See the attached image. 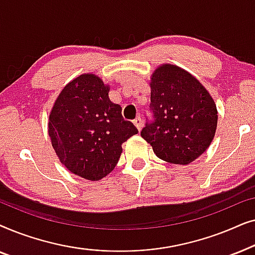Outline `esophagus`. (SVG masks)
Returning a JSON list of instances; mask_svg holds the SVG:
<instances>
[{"instance_id":"34e87169","label":"esophagus","mask_w":255,"mask_h":255,"mask_svg":"<svg viewBox=\"0 0 255 255\" xmlns=\"http://www.w3.org/2000/svg\"><path fill=\"white\" fill-rule=\"evenodd\" d=\"M133 124H134V127L137 128L139 131H140V128H141V127H142V120H141V117H137V118H135V120L133 121Z\"/></svg>"}]
</instances>
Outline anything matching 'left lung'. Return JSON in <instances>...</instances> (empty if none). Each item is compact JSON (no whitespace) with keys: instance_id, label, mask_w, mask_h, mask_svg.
Instances as JSON below:
<instances>
[{"instance_id":"obj_1","label":"left lung","mask_w":255,"mask_h":255,"mask_svg":"<svg viewBox=\"0 0 255 255\" xmlns=\"http://www.w3.org/2000/svg\"><path fill=\"white\" fill-rule=\"evenodd\" d=\"M152 120L141 137L161 160L188 165L215 137L217 108L208 90L189 73L173 65L156 68L151 80Z\"/></svg>"}]
</instances>
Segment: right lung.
<instances>
[{
	"instance_id": "obj_1",
	"label": "right lung",
	"mask_w": 255,
	"mask_h": 255,
	"mask_svg": "<svg viewBox=\"0 0 255 255\" xmlns=\"http://www.w3.org/2000/svg\"><path fill=\"white\" fill-rule=\"evenodd\" d=\"M108 93L99 76L82 74L61 90L50 114L55 153L69 172L86 180L107 176L121 158L122 144L138 133Z\"/></svg>"
}]
</instances>
